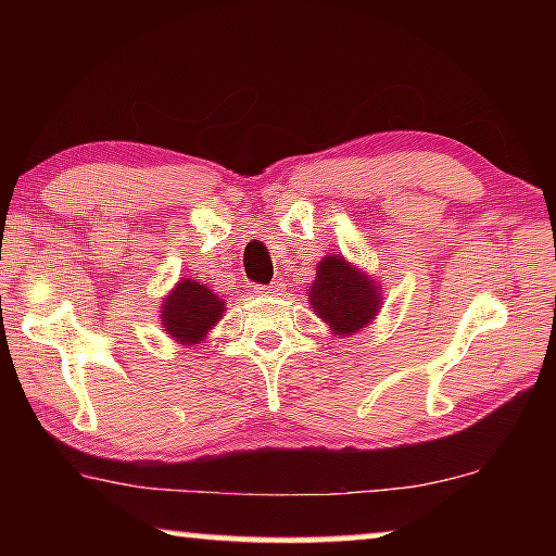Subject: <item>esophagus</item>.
Instances as JSON below:
<instances>
[{
  "mask_svg": "<svg viewBox=\"0 0 556 556\" xmlns=\"http://www.w3.org/2000/svg\"><path fill=\"white\" fill-rule=\"evenodd\" d=\"M281 291V285H269V287H255V294H260V296H275V294H279Z\"/></svg>",
  "mask_w": 556,
  "mask_h": 556,
  "instance_id": "esophagus-1",
  "label": "esophagus"
}]
</instances>
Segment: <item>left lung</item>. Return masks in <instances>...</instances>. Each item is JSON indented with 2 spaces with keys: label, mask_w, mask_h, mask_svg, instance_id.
Segmentation results:
<instances>
[{
  "label": "left lung",
  "mask_w": 556,
  "mask_h": 556,
  "mask_svg": "<svg viewBox=\"0 0 556 556\" xmlns=\"http://www.w3.org/2000/svg\"><path fill=\"white\" fill-rule=\"evenodd\" d=\"M384 291L370 271L357 269L343 255H326L316 265L314 285L306 289L312 312L333 336H353L375 321Z\"/></svg>",
  "instance_id": "left-lung-1"
}]
</instances>
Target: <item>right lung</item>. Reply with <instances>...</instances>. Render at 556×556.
I'll return each instance as SVG.
<instances>
[{
  "instance_id": "right-lung-1",
  "label": "right lung",
  "mask_w": 556,
  "mask_h": 556,
  "mask_svg": "<svg viewBox=\"0 0 556 556\" xmlns=\"http://www.w3.org/2000/svg\"><path fill=\"white\" fill-rule=\"evenodd\" d=\"M225 299L199 279H178L159 306L162 331L178 345H199L225 314Z\"/></svg>"
}]
</instances>
